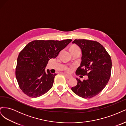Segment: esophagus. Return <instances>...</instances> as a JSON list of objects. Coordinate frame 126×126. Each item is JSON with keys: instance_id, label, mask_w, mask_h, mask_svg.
<instances>
[{"instance_id": "34e87169", "label": "esophagus", "mask_w": 126, "mask_h": 126, "mask_svg": "<svg viewBox=\"0 0 126 126\" xmlns=\"http://www.w3.org/2000/svg\"><path fill=\"white\" fill-rule=\"evenodd\" d=\"M64 76H65V77H66L67 79H69L72 78V76H71L67 75H66V74H64Z\"/></svg>"}]
</instances>
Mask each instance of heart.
Returning a JSON list of instances; mask_svg holds the SVG:
<instances>
[{"instance_id": "obj_1", "label": "heart", "mask_w": 126, "mask_h": 126, "mask_svg": "<svg viewBox=\"0 0 126 126\" xmlns=\"http://www.w3.org/2000/svg\"><path fill=\"white\" fill-rule=\"evenodd\" d=\"M75 49H80L76 45H74L71 47L70 50H75ZM73 67H66L64 68V70H65L68 73H70L72 71H73Z\"/></svg>"}]
</instances>
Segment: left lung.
Listing matches in <instances>:
<instances>
[{
  "label": "left lung",
  "instance_id": "left-lung-1",
  "mask_svg": "<svg viewBox=\"0 0 126 126\" xmlns=\"http://www.w3.org/2000/svg\"><path fill=\"white\" fill-rule=\"evenodd\" d=\"M82 51L81 62L76 71L80 77L87 75L88 78L81 81L76 78L77 84L71 88L73 92L83 98L97 96L107 84L111 76L112 62L109 54L102 45L96 41L75 39Z\"/></svg>",
  "mask_w": 126,
  "mask_h": 126
}]
</instances>
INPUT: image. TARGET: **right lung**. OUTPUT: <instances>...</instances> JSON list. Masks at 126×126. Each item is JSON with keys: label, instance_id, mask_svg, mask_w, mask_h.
Instances as JSON below:
<instances>
[{"label": "right lung", "instance_id": "1", "mask_svg": "<svg viewBox=\"0 0 126 126\" xmlns=\"http://www.w3.org/2000/svg\"><path fill=\"white\" fill-rule=\"evenodd\" d=\"M72 41L33 40L27 45L17 58L16 77L20 89L32 98H36L50 90L56 74L45 71L49 60L55 58Z\"/></svg>", "mask_w": 126, "mask_h": 126}]
</instances>
